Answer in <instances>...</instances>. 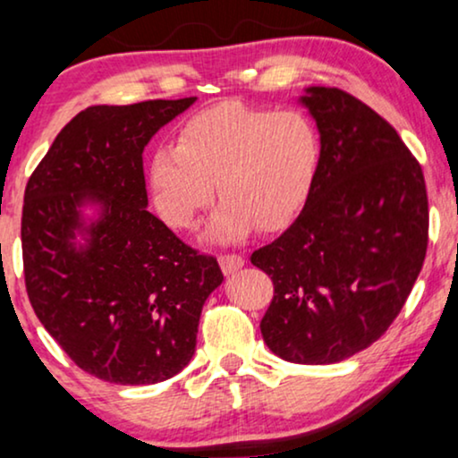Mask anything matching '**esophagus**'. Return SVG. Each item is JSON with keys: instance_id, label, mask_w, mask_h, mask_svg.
I'll return each mask as SVG.
<instances>
[{"instance_id": "1", "label": "esophagus", "mask_w": 458, "mask_h": 458, "mask_svg": "<svg viewBox=\"0 0 458 458\" xmlns=\"http://www.w3.org/2000/svg\"><path fill=\"white\" fill-rule=\"evenodd\" d=\"M219 267H222L224 275H233L245 267V258L236 256V253H224V256H219Z\"/></svg>"}]
</instances>
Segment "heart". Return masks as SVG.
Wrapping results in <instances>:
<instances>
[{"label": "heart", "mask_w": 458, "mask_h": 458, "mask_svg": "<svg viewBox=\"0 0 458 458\" xmlns=\"http://www.w3.org/2000/svg\"><path fill=\"white\" fill-rule=\"evenodd\" d=\"M322 164L313 119L296 108L273 110L241 100L213 104L176 131L148 159V183L164 222L191 228L213 198L207 236L236 243L253 225L275 230L305 207Z\"/></svg>", "instance_id": "b5f03b06"}]
</instances>
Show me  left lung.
Here are the masks:
<instances>
[{"label":"left lung","instance_id":"left-lung-1","mask_svg":"<svg viewBox=\"0 0 458 458\" xmlns=\"http://www.w3.org/2000/svg\"><path fill=\"white\" fill-rule=\"evenodd\" d=\"M322 164L294 224L251 253L275 296L260 330L273 354L333 365L369 348L399 316L427 256L420 164L373 108L335 87L299 98Z\"/></svg>","mask_w":458,"mask_h":458}]
</instances>
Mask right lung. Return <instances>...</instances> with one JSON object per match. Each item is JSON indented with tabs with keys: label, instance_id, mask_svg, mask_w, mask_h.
I'll return each instance as SVG.
<instances>
[{
	"label": "right lung",
	"instance_id": "obj_1",
	"mask_svg": "<svg viewBox=\"0 0 458 458\" xmlns=\"http://www.w3.org/2000/svg\"><path fill=\"white\" fill-rule=\"evenodd\" d=\"M196 98L76 114L25 187V285L42 327L82 371L123 386L176 376L202 305L224 282L148 213L142 151Z\"/></svg>",
	"mask_w": 458,
	"mask_h": 458
}]
</instances>
